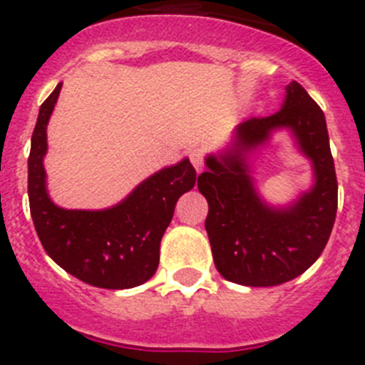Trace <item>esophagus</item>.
I'll return each mask as SVG.
<instances>
[{
	"instance_id": "34e87169",
	"label": "esophagus",
	"mask_w": 365,
	"mask_h": 365,
	"mask_svg": "<svg viewBox=\"0 0 365 365\" xmlns=\"http://www.w3.org/2000/svg\"><path fill=\"white\" fill-rule=\"evenodd\" d=\"M188 157H190V160H192L193 168H195L197 172H200V170L205 168V152H202V150L200 148L190 150Z\"/></svg>"
}]
</instances>
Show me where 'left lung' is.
<instances>
[{"mask_svg":"<svg viewBox=\"0 0 365 365\" xmlns=\"http://www.w3.org/2000/svg\"><path fill=\"white\" fill-rule=\"evenodd\" d=\"M282 125L294 130L312 159L316 186L289 209L273 210L256 195L243 152ZM206 166L197 186L208 200L205 226L213 262L224 279L253 287L279 286L319 259L335 224L339 185L326 117L300 83L286 86L279 112L240 123L233 148L220 157L210 155Z\"/></svg>","mask_w":365,"mask_h":365,"instance_id":"obj_1","label":"left lung"}]
</instances>
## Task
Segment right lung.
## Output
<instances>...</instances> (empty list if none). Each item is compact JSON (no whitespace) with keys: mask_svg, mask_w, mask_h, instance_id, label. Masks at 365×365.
Masks as SVG:
<instances>
[{"mask_svg":"<svg viewBox=\"0 0 365 365\" xmlns=\"http://www.w3.org/2000/svg\"><path fill=\"white\" fill-rule=\"evenodd\" d=\"M61 83L39 108L29 155L30 215L45 252L76 279L105 289L146 282L159 266L160 239L180 195L193 188L190 160L160 170L137 186L121 205L103 212L63 210L48 199L43 157L46 125Z\"/></svg>","mask_w":365,"mask_h":365,"instance_id":"add662e5","label":"right lung"}]
</instances>
